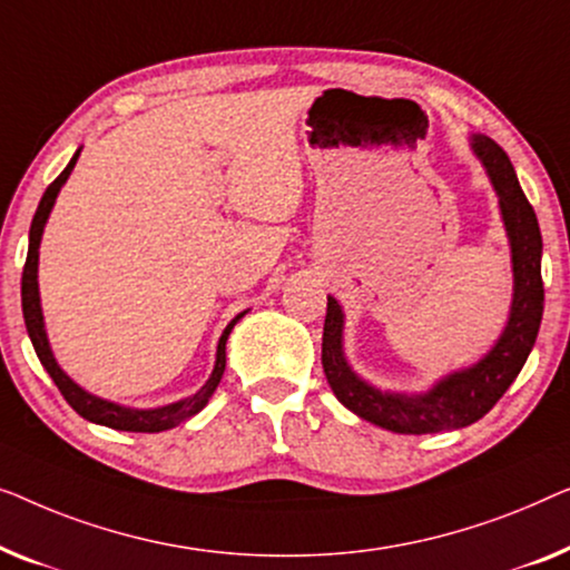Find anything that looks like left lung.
I'll use <instances>...</instances> for the list:
<instances>
[{"label":"left lung","mask_w":570,"mask_h":570,"mask_svg":"<svg viewBox=\"0 0 570 570\" xmlns=\"http://www.w3.org/2000/svg\"><path fill=\"white\" fill-rule=\"evenodd\" d=\"M472 149L485 165L499 194L503 224L511 239V263H514L511 317L491 354L464 372L444 376L426 395L407 397L380 392L358 380L343 358V312L338 302L327 296L323 327V368L327 384L351 413L395 434H439V431L462 429L483 419L522 372L542 323V235L534 208L527 202L514 165L499 144L483 134H475Z\"/></svg>","instance_id":"left-lung-1"}]
</instances>
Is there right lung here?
<instances>
[{
	"label": "right lung",
	"mask_w": 570,
	"mask_h": 570,
	"mask_svg": "<svg viewBox=\"0 0 570 570\" xmlns=\"http://www.w3.org/2000/svg\"><path fill=\"white\" fill-rule=\"evenodd\" d=\"M77 157H79V151L69 159V165L63 167V173L59 175V178H56L51 186L46 188L41 204H38V208H36L33 224H30L28 258H26V268H22V317H26L28 335H30V341H33V348H36L38 358H41L43 368L48 374H51V380H53L56 387H59L63 400H67V403L75 407V411L82 415V419L92 421V423H100V426L116 429V431L157 434V431H167V429L178 426V423H183V421H188L190 415H196L208 403V397L214 395L216 384H219V380H222L224 364H227V348H224V346H227L232 327H235V323L245 315V312L232 320L227 327H224L219 346H216V364H214L212 376H208V382L196 392V395L180 400V403L155 407V411H131V407H121L116 403H108V400L95 397V395H90V392H85L82 387H79V384L71 382L69 376L61 372V366L56 364L51 348H48L46 331H43L41 296H38V245H41V235H43L48 214H51V206L56 202V196H59L61 186L67 183L71 167L77 165Z\"/></svg>",
	"instance_id": "1"
}]
</instances>
